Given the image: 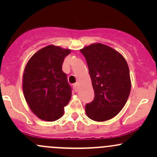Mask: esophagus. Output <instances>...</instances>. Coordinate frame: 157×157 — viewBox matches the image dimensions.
<instances>
[{
  "mask_svg": "<svg viewBox=\"0 0 157 157\" xmlns=\"http://www.w3.org/2000/svg\"><path fill=\"white\" fill-rule=\"evenodd\" d=\"M74 89H75V91H78V90H79V85H78V83H75V84H74Z\"/></svg>",
  "mask_w": 157,
  "mask_h": 157,
  "instance_id": "34e87169",
  "label": "esophagus"
}]
</instances>
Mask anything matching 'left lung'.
I'll use <instances>...</instances> for the list:
<instances>
[{
  "label": "left lung",
  "mask_w": 157,
  "mask_h": 157,
  "mask_svg": "<svg viewBox=\"0 0 157 157\" xmlns=\"http://www.w3.org/2000/svg\"><path fill=\"white\" fill-rule=\"evenodd\" d=\"M89 66L95 96L86 104L87 116L97 122L111 120L125 106L131 89L128 65L120 52L94 43L81 48Z\"/></svg>",
  "instance_id": "8db88e82"
}]
</instances>
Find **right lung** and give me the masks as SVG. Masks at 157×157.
Returning <instances> with one entry per match:
<instances>
[{"instance_id":"1","label":"right lung","mask_w":157,"mask_h":157,"mask_svg":"<svg viewBox=\"0 0 157 157\" xmlns=\"http://www.w3.org/2000/svg\"><path fill=\"white\" fill-rule=\"evenodd\" d=\"M71 50L55 45L42 48L30 57L23 74V91L31 111L47 122L58 120L69 102L71 89L62 70Z\"/></svg>"}]
</instances>
